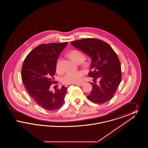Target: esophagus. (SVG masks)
I'll return each mask as SVG.
<instances>
[{"instance_id": "1", "label": "esophagus", "mask_w": 148, "mask_h": 148, "mask_svg": "<svg viewBox=\"0 0 148 148\" xmlns=\"http://www.w3.org/2000/svg\"><path fill=\"white\" fill-rule=\"evenodd\" d=\"M84 83H83V82H82V83H76L75 85H79V86H82L83 85H84Z\"/></svg>"}]
</instances>
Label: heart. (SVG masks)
<instances>
[{"label": "heart", "instance_id": "b5f03b06", "mask_svg": "<svg viewBox=\"0 0 148 148\" xmlns=\"http://www.w3.org/2000/svg\"><path fill=\"white\" fill-rule=\"evenodd\" d=\"M68 56L75 63H81L84 68H88L90 65V62L88 60H83L84 55L81 51L77 50H73L68 54ZM61 58L58 59L56 63V70L58 72L62 71ZM84 73L81 71H70L65 74L62 77V82L64 84H71L77 83L80 82L81 77L83 75Z\"/></svg>", "mask_w": 148, "mask_h": 148}]
</instances>
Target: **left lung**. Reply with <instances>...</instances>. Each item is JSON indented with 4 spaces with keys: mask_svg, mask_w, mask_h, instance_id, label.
I'll list each match as a JSON object with an SVG mask.
<instances>
[{
    "mask_svg": "<svg viewBox=\"0 0 148 148\" xmlns=\"http://www.w3.org/2000/svg\"><path fill=\"white\" fill-rule=\"evenodd\" d=\"M92 60L89 76L94 78L92 91L87 97L92 102L103 104L113 98L121 80L119 59L112 48L106 42L93 38L71 42ZM98 79L99 82L96 83Z\"/></svg>",
    "mask_w": 148,
    "mask_h": 148,
    "instance_id": "1",
    "label": "left lung"
}]
</instances>
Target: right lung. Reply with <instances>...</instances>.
Segmentation results:
<instances>
[{
    "label": "right lung",
    "instance_id": "obj_1",
    "mask_svg": "<svg viewBox=\"0 0 148 148\" xmlns=\"http://www.w3.org/2000/svg\"><path fill=\"white\" fill-rule=\"evenodd\" d=\"M68 42L41 44L25 59L21 69V79L30 96L39 106L48 110H55L64 103L67 88L62 86L54 92L50 90L55 83L56 63Z\"/></svg>",
    "mask_w": 148,
    "mask_h": 148
}]
</instances>
